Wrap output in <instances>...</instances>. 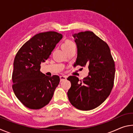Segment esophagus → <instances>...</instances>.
I'll use <instances>...</instances> for the list:
<instances>
[{
  "label": "esophagus",
  "instance_id": "esophagus-1",
  "mask_svg": "<svg viewBox=\"0 0 133 133\" xmlns=\"http://www.w3.org/2000/svg\"><path fill=\"white\" fill-rule=\"evenodd\" d=\"M60 82H63V81L66 80L67 77L66 76H60Z\"/></svg>",
  "mask_w": 133,
  "mask_h": 133
}]
</instances>
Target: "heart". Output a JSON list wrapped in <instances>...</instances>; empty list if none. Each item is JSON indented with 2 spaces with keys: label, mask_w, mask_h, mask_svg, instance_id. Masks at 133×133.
<instances>
[{
  "label": "heart",
  "mask_w": 133,
  "mask_h": 133,
  "mask_svg": "<svg viewBox=\"0 0 133 133\" xmlns=\"http://www.w3.org/2000/svg\"><path fill=\"white\" fill-rule=\"evenodd\" d=\"M74 43L71 41V40H66V41H65L62 44V48L63 50H66V49L69 48L72 45H74Z\"/></svg>",
  "instance_id": "obj_1"
}]
</instances>
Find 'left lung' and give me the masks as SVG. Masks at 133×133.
<instances>
[{"mask_svg": "<svg viewBox=\"0 0 133 133\" xmlns=\"http://www.w3.org/2000/svg\"><path fill=\"white\" fill-rule=\"evenodd\" d=\"M73 36L77 48L75 65L87 66L89 72L82 81L76 76L67 78L71 82L67 96L76 109L87 111L98 107L110 95L115 64L108 44L93 31H81Z\"/></svg>", "mask_w": 133, "mask_h": 133, "instance_id": "obj_1", "label": "left lung"}]
</instances>
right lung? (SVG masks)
Returning <instances> with one entry per match:
<instances>
[{
	"mask_svg": "<svg viewBox=\"0 0 133 133\" xmlns=\"http://www.w3.org/2000/svg\"><path fill=\"white\" fill-rule=\"evenodd\" d=\"M63 35L47 31L35 35L18 51L13 63L12 88L24 106L40 109L49 104L59 84V76H48L40 71V64L49 57Z\"/></svg>",
	"mask_w": 133,
	"mask_h": 133,
	"instance_id": "right-lung-1",
	"label": "right lung"
}]
</instances>
